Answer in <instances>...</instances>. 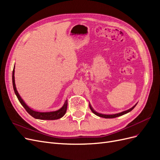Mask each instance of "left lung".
Segmentation results:
<instances>
[{
	"label": "left lung",
	"mask_w": 160,
	"mask_h": 160,
	"mask_svg": "<svg viewBox=\"0 0 160 160\" xmlns=\"http://www.w3.org/2000/svg\"><path fill=\"white\" fill-rule=\"evenodd\" d=\"M138 103H135V104L133 106L132 108H129V109H128V110H125V111H122V112L118 113L111 114V115H106V114H102V113H98V112H97V111H95L93 108H92V107H91L90 104H89V108H90L91 111H92V112H93L95 115H98V116H99V117H101V118H107V119H108V118H117V117H119V116H122V115H125V114H126V113L130 112V111H132V110L135 107V106H136V105L138 104Z\"/></svg>",
	"instance_id": "1"
}]
</instances>
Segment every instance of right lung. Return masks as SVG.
I'll return each instance as SVG.
<instances>
[{
  "mask_svg": "<svg viewBox=\"0 0 160 160\" xmlns=\"http://www.w3.org/2000/svg\"><path fill=\"white\" fill-rule=\"evenodd\" d=\"M12 79L13 89L14 91V93H15V95H17V98L19 101V102H20L21 104L23 106V108L26 109L28 113H29L32 116V117H33L35 119H42V120H55V119H60L62 117H63L67 111V103H67V100H66L65 101L63 105H62L60 109H59L58 110H56V111H47V112H41V111H35L28 107V106L25 103V101L22 100L20 95H19L18 93V91L17 90V88H16V85H15V80H14V69L12 71Z\"/></svg>",
  "mask_w": 160,
  "mask_h": 160,
  "instance_id": "obj_1",
  "label": "right lung"
}]
</instances>
